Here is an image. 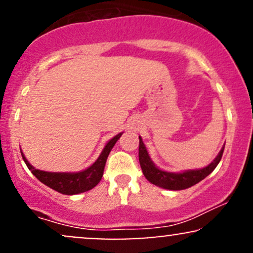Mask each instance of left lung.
<instances>
[{
  "mask_svg": "<svg viewBox=\"0 0 253 253\" xmlns=\"http://www.w3.org/2000/svg\"><path fill=\"white\" fill-rule=\"evenodd\" d=\"M223 149H225V146H222L216 158L203 169L187 170L183 171V172H168V171L158 169L155 163L151 161L149 152H147L146 147L143 143V139L139 136V163H140L144 176L152 184L169 190H183L193 187L196 183L202 181L203 178H206L211 171L215 169L216 165L221 161Z\"/></svg>",
  "mask_w": 253,
  "mask_h": 253,
  "instance_id": "left-lung-1",
  "label": "left lung"
}]
</instances>
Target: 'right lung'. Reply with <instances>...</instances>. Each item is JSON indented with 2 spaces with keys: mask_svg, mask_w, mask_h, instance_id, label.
Listing matches in <instances>:
<instances>
[{
  "mask_svg": "<svg viewBox=\"0 0 253 253\" xmlns=\"http://www.w3.org/2000/svg\"><path fill=\"white\" fill-rule=\"evenodd\" d=\"M121 134L123 133H119L114 138L110 139L104 146L97 161L91 167H89L88 169L80 171V172H47V171L38 170L28 163L24 153L21 152V155L28 169L40 182L50 187L51 189L64 194V195H76V194L92 189L98 184V182L101 181L103 176L104 165H106L109 152L112 151L113 146L119 140Z\"/></svg>",
  "mask_w": 253,
  "mask_h": 253,
  "instance_id": "obj_1",
  "label": "right lung"
}]
</instances>
